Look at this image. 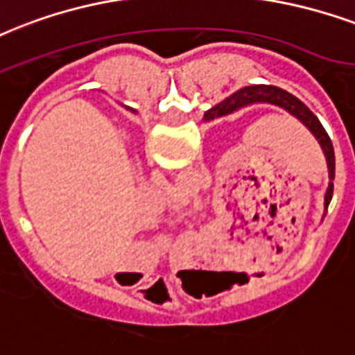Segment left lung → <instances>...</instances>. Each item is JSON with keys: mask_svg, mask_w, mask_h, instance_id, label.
<instances>
[{"mask_svg": "<svg viewBox=\"0 0 355 355\" xmlns=\"http://www.w3.org/2000/svg\"><path fill=\"white\" fill-rule=\"evenodd\" d=\"M255 102H268V104H275L286 110V112L294 115L297 121L307 126V128L313 132L318 143H320L322 150L326 154V159H328V169H329V180L335 178V153H334V145H331V139L329 135L326 134V130L320 124V121L315 117V113L311 112L309 107L297 100L296 96H292L291 93H286L283 89L274 87V85H251V87L240 89L238 93L231 94L229 98H225L221 104L214 105L212 110H208L205 113V119H214V117H221V115H229V113L236 112L243 105L255 104ZM331 196H334V184L329 182L328 191H326V207L331 201Z\"/></svg>", "mask_w": 355, "mask_h": 355, "instance_id": "8db88e82", "label": "left lung"}]
</instances>
